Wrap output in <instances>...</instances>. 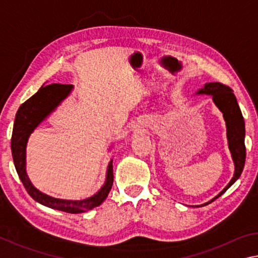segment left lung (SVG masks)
<instances>
[{"instance_id": "1", "label": "left lung", "mask_w": 258, "mask_h": 258, "mask_svg": "<svg viewBox=\"0 0 258 258\" xmlns=\"http://www.w3.org/2000/svg\"><path fill=\"white\" fill-rule=\"evenodd\" d=\"M198 94H209L213 97V101L215 102L218 109L223 112L224 120L226 123V130H228V141H229V149L232 155V159L234 161V175L232 180L229 182L220 194L215 198L212 199L205 205L211 204L214 200L217 199L221 195L229 189L233 183L238 180L239 176L241 175L244 160H246V147H244V121L241 110H240L239 104L237 102L232 90L228 85L222 84V83L214 82L205 84L203 89H200Z\"/></svg>"}]
</instances>
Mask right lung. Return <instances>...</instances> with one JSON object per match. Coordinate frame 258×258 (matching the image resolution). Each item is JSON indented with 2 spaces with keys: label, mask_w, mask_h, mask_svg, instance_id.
<instances>
[{
  "label": "right lung",
  "mask_w": 258,
  "mask_h": 258,
  "mask_svg": "<svg viewBox=\"0 0 258 258\" xmlns=\"http://www.w3.org/2000/svg\"><path fill=\"white\" fill-rule=\"evenodd\" d=\"M73 85L71 84H50L42 86L37 93L25 101L17 111L14 131L11 138V151L14 157L16 171L23 182L26 191L34 200L44 206L61 212L71 214L84 213L101 205L111 190L113 183L112 160H110L107 171V180L101 190L92 197L84 200H63L52 198L35 189L26 173V145L29 135L37 127L42 120H44L50 112L71 93Z\"/></svg>",
  "instance_id": "right-lung-1"
}]
</instances>
